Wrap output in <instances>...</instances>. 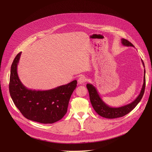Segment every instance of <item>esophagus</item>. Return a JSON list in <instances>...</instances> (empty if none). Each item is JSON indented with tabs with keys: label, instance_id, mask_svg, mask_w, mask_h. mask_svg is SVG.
I'll return each instance as SVG.
<instances>
[{
	"label": "esophagus",
	"instance_id": "obj_1",
	"mask_svg": "<svg viewBox=\"0 0 152 152\" xmlns=\"http://www.w3.org/2000/svg\"><path fill=\"white\" fill-rule=\"evenodd\" d=\"M86 82V79L84 76H81L78 79V83L79 84H83Z\"/></svg>",
	"mask_w": 152,
	"mask_h": 152
}]
</instances>
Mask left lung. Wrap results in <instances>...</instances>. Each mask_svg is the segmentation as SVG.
Wrapping results in <instances>:
<instances>
[{
  "mask_svg": "<svg viewBox=\"0 0 152 152\" xmlns=\"http://www.w3.org/2000/svg\"><path fill=\"white\" fill-rule=\"evenodd\" d=\"M122 44L124 46L127 47H134L130 42L126 39H121ZM142 61V63L145 67L143 61ZM145 69L144 70V77H143V84H142V88L140 94L137 96V97L129 104L122 106L121 107H111L109 105L106 104L102 99L101 98L100 96L98 93L97 89L96 87L91 84H87L86 85L87 88L88 89L90 101L93 108L99 115L102 116L104 118H115L121 117L126 115L127 113L131 112L134 109L137 104H138L142 96L144 94L145 89Z\"/></svg>",
  "mask_w": 152,
  "mask_h": 152,
  "instance_id": "obj_1",
  "label": "left lung"
}]
</instances>
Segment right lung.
Segmentation results:
<instances>
[{"instance_id": "1", "label": "right lung", "mask_w": 152, "mask_h": 152, "mask_svg": "<svg viewBox=\"0 0 152 152\" xmlns=\"http://www.w3.org/2000/svg\"><path fill=\"white\" fill-rule=\"evenodd\" d=\"M21 54L16 55L11 68L10 93L14 103L28 120L42 124H53L61 120L67 112L77 81L74 80L49 90L28 89L22 84L17 72Z\"/></svg>"}]
</instances>
